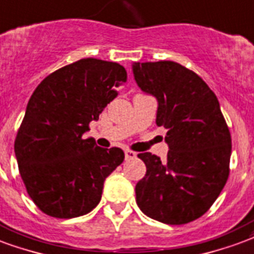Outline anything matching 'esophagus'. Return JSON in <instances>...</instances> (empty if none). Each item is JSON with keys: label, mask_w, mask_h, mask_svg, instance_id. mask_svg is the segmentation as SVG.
Here are the masks:
<instances>
[{"label": "esophagus", "mask_w": 254, "mask_h": 254, "mask_svg": "<svg viewBox=\"0 0 254 254\" xmlns=\"http://www.w3.org/2000/svg\"><path fill=\"white\" fill-rule=\"evenodd\" d=\"M125 155H126V159H132V158L136 156V152L131 151V150H126Z\"/></svg>", "instance_id": "34e87169"}]
</instances>
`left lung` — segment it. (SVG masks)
Listing matches in <instances>:
<instances>
[{
    "label": "left lung",
    "mask_w": 254,
    "mask_h": 254,
    "mask_svg": "<svg viewBox=\"0 0 254 254\" xmlns=\"http://www.w3.org/2000/svg\"><path fill=\"white\" fill-rule=\"evenodd\" d=\"M135 80L158 100L156 125L165 127L167 159L140 152L146 175L136 203L150 218L184 225L206 213L229 178L232 136L215 93L175 62L135 63Z\"/></svg>",
    "instance_id": "1"
}]
</instances>
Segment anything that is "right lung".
<instances>
[{"instance_id":"right-lung-1","label":"right lung","mask_w":254,"mask_h":254,"mask_svg":"<svg viewBox=\"0 0 254 254\" xmlns=\"http://www.w3.org/2000/svg\"><path fill=\"white\" fill-rule=\"evenodd\" d=\"M126 81L118 63L81 59L48 75L32 93L14 152L28 195L47 215L75 218L98 206L125 152L83 135Z\"/></svg>"}]
</instances>
